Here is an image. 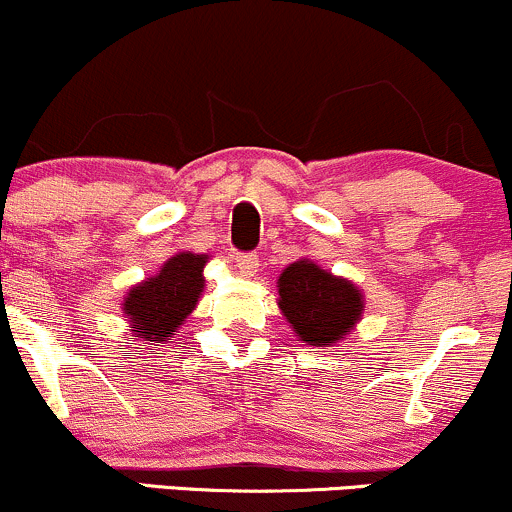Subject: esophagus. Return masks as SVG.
Segmentation results:
<instances>
[{
    "label": "esophagus",
    "mask_w": 512,
    "mask_h": 512,
    "mask_svg": "<svg viewBox=\"0 0 512 512\" xmlns=\"http://www.w3.org/2000/svg\"><path fill=\"white\" fill-rule=\"evenodd\" d=\"M233 260H236V267L240 269V274L243 276H255L257 267H260V257L252 255V252H248V255H233Z\"/></svg>",
    "instance_id": "esophagus-1"
}]
</instances>
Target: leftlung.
<instances>
[{"label":"left lung","mask_w":512,"mask_h":512,"mask_svg":"<svg viewBox=\"0 0 512 512\" xmlns=\"http://www.w3.org/2000/svg\"><path fill=\"white\" fill-rule=\"evenodd\" d=\"M279 310L298 342L308 346H334L356 330L363 317V289L351 279L337 276L313 260L289 264L276 279Z\"/></svg>","instance_id":"1"}]
</instances>
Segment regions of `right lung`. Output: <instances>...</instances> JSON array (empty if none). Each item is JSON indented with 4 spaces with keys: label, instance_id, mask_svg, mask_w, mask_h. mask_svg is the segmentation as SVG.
<instances>
[{
    "label": "right lung",
    "instance_id": "1",
    "mask_svg": "<svg viewBox=\"0 0 512 512\" xmlns=\"http://www.w3.org/2000/svg\"><path fill=\"white\" fill-rule=\"evenodd\" d=\"M209 255L182 250L161 264L154 276L134 284L125 293L122 313L137 342L166 344L187 315L197 308L204 293V267Z\"/></svg>",
    "mask_w": 512,
    "mask_h": 512
}]
</instances>
